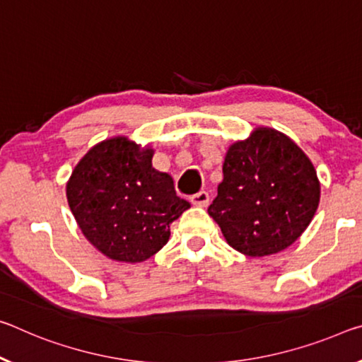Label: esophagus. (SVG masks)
<instances>
[{
    "instance_id": "esophagus-1",
    "label": "esophagus",
    "mask_w": 362,
    "mask_h": 362,
    "mask_svg": "<svg viewBox=\"0 0 362 362\" xmlns=\"http://www.w3.org/2000/svg\"><path fill=\"white\" fill-rule=\"evenodd\" d=\"M190 202L194 206L204 208V206H208V203H209V194H208V192H198L197 194H193V197L190 198Z\"/></svg>"
}]
</instances>
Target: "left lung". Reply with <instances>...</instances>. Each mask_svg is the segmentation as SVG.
I'll list each match as a JSON object with an SVG mask.
<instances>
[{"label":"left lung","mask_w":362,"mask_h":362,"mask_svg":"<svg viewBox=\"0 0 362 362\" xmlns=\"http://www.w3.org/2000/svg\"><path fill=\"white\" fill-rule=\"evenodd\" d=\"M209 216L238 253H280L306 230L320 202L317 172L282 132L256 127L228 146Z\"/></svg>","instance_id":"1"}]
</instances>
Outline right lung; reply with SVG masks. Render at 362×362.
<instances>
[{"label": "right lung", "instance_id": "1", "mask_svg": "<svg viewBox=\"0 0 362 362\" xmlns=\"http://www.w3.org/2000/svg\"><path fill=\"white\" fill-rule=\"evenodd\" d=\"M153 154L150 145L111 136L83 154L66 183L78 228L112 261L150 259L169 242L170 223L190 208L172 177L153 168Z\"/></svg>", "mask_w": 362, "mask_h": 362}]
</instances>
